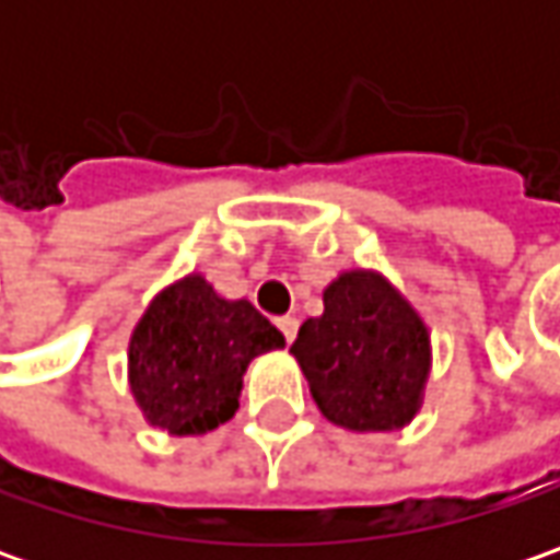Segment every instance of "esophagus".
Wrapping results in <instances>:
<instances>
[{
  "label": "esophagus",
  "mask_w": 560,
  "mask_h": 560,
  "mask_svg": "<svg viewBox=\"0 0 560 560\" xmlns=\"http://www.w3.org/2000/svg\"><path fill=\"white\" fill-rule=\"evenodd\" d=\"M277 327H280V334L287 336V342H292L295 334H299V317L295 314H283V317H277Z\"/></svg>",
  "instance_id": "esophagus-1"
}]
</instances>
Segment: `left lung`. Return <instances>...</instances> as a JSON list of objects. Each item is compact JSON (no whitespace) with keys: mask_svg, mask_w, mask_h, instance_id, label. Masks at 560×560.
<instances>
[{"mask_svg":"<svg viewBox=\"0 0 560 560\" xmlns=\"http://www.w3.org/2000/svg\"><path fill=\"white\" fill-rule=\"evenodd\" d=\"M320 415L355 433L411 423L430 376V330L376 270H342L290 349Z\"/></svg>","mask_w":560,"mask_h":560,"instance_id":"1","label":"left lung"}]
</instances>
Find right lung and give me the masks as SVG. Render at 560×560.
Here are the masks:
<instances>
[{"mask_svg": "<svg viewBox=\"0 0 560 560\" xmlns=\"http://www.w3.org/2000/svg\"><path fill=\"white\" fill-rule=\"evenodd\" d=\"M287 339L246 299H221L202 273L164 287L127 349L142 418L171 436H202L236 415L248 361Z\"/></svg>", "mask_w": 560, "mask_h": 560, "instance_id": "obj_1", "label": "right lung"}]
</instances>
